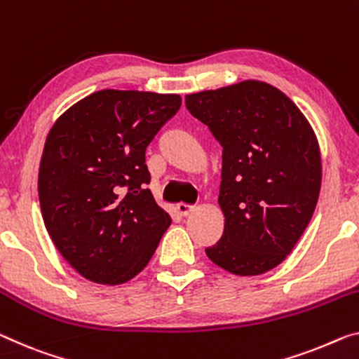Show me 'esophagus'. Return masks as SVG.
I'll list each match as a JSON object with an SVG mask.
<instances>
[{
  "label": "esophagus",
  "instance_id": "1",
  "mask_svg": "<svg viewBox=\"0 0 359 359\" xmlns=\"http://www.w3.org/2000/svg\"><path fill=\"white\" fill-rule=\"evenodd\" d=\"M176 212H178L181 217H187V215L194 212V207L187 205V203H176Z\"/></svg>",
  "mask_w": 359,
  "mask_h": 359
}]
</instances>
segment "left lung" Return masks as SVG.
I'll return each mask as SVG.
<instances>
[{
    "label": "left lung",
    "instance_id": "1",
    "mask_svg": "<svg viewBox=\"0 0 359 359\" xmlns=\"http://www.w3.org/2000/svg\"><path fill=\"white\" fill-rule=\"evenodd\" d=\"M186 107L223 147L224 231L207 257L237 276L266 273L294 250L316 208V135L283 91L258 80L187 95Z\"/></svg>",
    "mask_w": 359,
    "mask_h": 359
}]
</instances>
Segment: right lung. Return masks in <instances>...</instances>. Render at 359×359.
I'll return each instance as SVG.
<instances>
[{"mask_svg":"<svg viewBox=\"0 0 359 359\" xmlns=\"http://www.w3.org/2000/svg\"><path fill=\"white\" fill-rule=\"evenodd\" d=\"M181 96L102 90L60 115L38 173L43 222L65 260L97 284L146 268L172 218L154 201L146 147Z\"/></svg>","mask_w":359,"mask_h":359,"instance_id":"right-lung-1","label":"right lung"}]
</instances>
